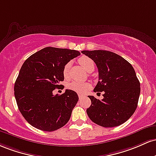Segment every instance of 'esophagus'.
Instances as JSON below:
<instances>
[{
    "label": "esophagus",
    "mask_w": 156,
    "mask_h": 156,
    "mask_svg": "<svg viewBox=\"0 0 156 156\" xmlns=\"http://www.w3.org/2000/svg\"><path fill=\"white\" fill-rule=\"evenodd\" d=\"M84 97H85V96H84V95H81V94H79V99H83Z\"/></svg>",
    "instance_id": "obj_1"
}]
</instances>
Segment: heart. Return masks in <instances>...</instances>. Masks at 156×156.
Here are the masks:
<instances>
[{"label":"heart","instance_id":"b5f03b06","mask_svg":"<svg viewBox=\"0 0 156 156\" xmlns=\"http://www.w3.org/2000/svg\"><path fill=\"white\" fill-rule=\"evenodd\" d=\"M79 62L81 65L87 71H90L94 70V62L91 59L89 58V57H86V56H83V57H80L78 59ZM71 63L68 62L66 64V66H64L63 69V76L65 77H67L68 75H69V71ZM91 85L90 83H87V82H76L73 81L71 82V83H69V88L70 90H72L73 91L78 93V94H84L85 92H86L88 89L90 88Z\"/></svg>","mask_w":156,"mask_h":156}]
</instances>
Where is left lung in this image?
Here are the masks:
<instances>
[{
	"instance_id": "left-lung-1",
	"label": "left lung",
	"mask_w": 156,
	"mask_h": 156,
	"mask_svg": "<svg viewBox=\"0 0 156 156\" xmlns=\"http://www.w3.org/2000/svg\"><path fill=\"white\" fill-rule=\"evenodd\" d=\"M95 62L99 82L94 92H103V99L88 96L91 105L87 114L92 122L104 127H116L132 116L138 105L140 83L130 62L121 56L105 50L83 51Z\"/></svg>"
}]
</instances>
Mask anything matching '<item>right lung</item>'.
<instances>
[{"label":"right lung","mask_w":156,"mask_h":156,"mask_svg":"<svg viewBox=\"0 0 156 156\" xmlns=\"http://www.w3.org/2000/svg\"><path fill=\"white\" fill-rule=\"evenodd\" d=\"M78 51L46 47L29 57L23 64L14 87L17 107L33 127L51 132L67 124L79 100L77 94L66 89L61 95L53 90L62 85L63 69Z\"/></svg>","instance_id":"add662e5"}]
</instances>
